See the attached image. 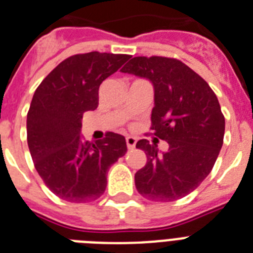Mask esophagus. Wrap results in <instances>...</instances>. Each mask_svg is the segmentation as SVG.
<instances>
[{"label":"esophagus","instance_id":"esophagus-1","mask_svg":"<svg viewBox=\"0 0 253 253\" xmlns=\"http://www.w3.org/2000/svg\"><path fill=\"white\" fill-rule=\"evenodd\" d=\"M126 144H127V148H128V150H132V148H135V144H136V138H134V136H127Z\"/></svg>","mask_w":253,"mask_h":253}]
</instances>
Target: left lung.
Returning <instances> with one entry per match:
<instances>
[{
  "instance_id": "left-lung-1",
  "label": "left lung",
  "mask_w": 253,
  "mask_h": 253,
  "mask_svg": "<svg viewBox=\"0 0 253 253\" xmlns=\"http://www.w3.org/2000/svg\"><path fill=\"white\" fill-rule=\"evenodd\" d=\"M121 71L154 84L151 130L169 144L167 152L158 154V146L147 139L136 143L147 163L135 173V186L147 200H180L211 172L223 144L224 115L215 93L173 57H132Z\"/></svg>"
}]
</instances>
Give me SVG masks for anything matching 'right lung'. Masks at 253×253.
Instances as JSON below:
<instances>
[{
  "mask_svg": "<svg viewBox=\"0 0 253 253\" xmlns=\"http://www.w3.org/2000/svg\"><path fill=\"white\" fill-rule=\"evenodd\" d=\"M130 55L93 52L69 56L47 75L27 113V144L47 188L68 202L102 196L107 170L126 154L125 136L106 132L98 142L80 136L81 119L98 106V89Z\"/></svg>",
  "mask_w": 253,
  "mask_h": 253,
  "instance_id": "1",
  "label": "right lung"
}]
</instances>
